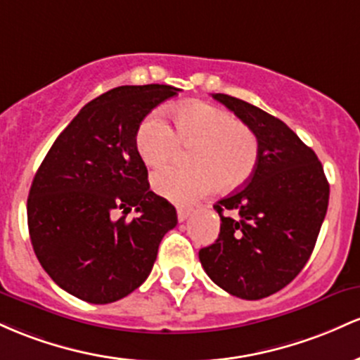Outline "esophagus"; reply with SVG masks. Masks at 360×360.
I'll return each mask as SVG.
<instances>
[{"mask_svg":"<svg viewBox=\"0 0 360 360\" xmlns=\"http://www.w3.org/2000/svg\"><path fill=\"white\" fill-rule=\"evenodd\" d=\"M192 209H187V207H179L176 209V216H179V221L180 223H184L185 219H187L188 216H191Z\"/></svg>","mask_w":360,"mask_h":360,"instance_id":"esophagus-1","label":"esophagus"}]
</instances>
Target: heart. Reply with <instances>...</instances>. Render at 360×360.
<instances>
[{
  "label": "heart",
  "mask_w": 360,
  "mask_h": 360,
  "mask_svg": "<svg viewBox=\"0 0 360 360\" xmlns=\"http://www.w3.org/2000/svg\"><path fill=\"white\" fill-rule=\"evenodd\" d=\"M175 129L161 114L149 115L136 134V148L148 167H163L191 149L192 168H163L151 185L165 199L187 204L217 191L231 192L248 181L258 160L255 132L224 108L204 102L184 103L173 110Z\"/></svg>",
  "instance_id": "heart-1"
}]
</instances>
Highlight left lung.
Returning a JSON list of instances; mask_svg holds the SVG:
<instances>
[{
    "label": "left lung",
    "mask_w": 360,
    "mask_h": 360,
    "mask_svg": "<svg viewBox=\"0 0 360 360\" xmlns=\"http://www.w3.org/2000/svg\"><path fill=\"white\" fill-rule=\"evenodd\" d=\"M212 98L255 132L258 160L245 187L216 202L219 236L199 258L226 292L262 300L285 288L309 260L330 185L313 149L281 119L224 93H212Z\"/></svg>",
    "instance_id": "obj_1"
}]
</instances>
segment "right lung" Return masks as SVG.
Masks as SVG:
<instances>
[{
    "label": "right lung",
    "mask_w": 360,
    "mask_h": 360,
    "mask_svg": "<svg viewBox=\"0 0 360 360\" xmlns=\"http://www.w3.org/2000/svg\"><path fill=\"white\" fill-rule=\"evenodd\" d=\"M180 90L119 86L91 100L54 141L27 200L30 241L60 289L91 304L126 297L146 281L176 211L149 191L136 134ZM134 208L138 216L126 221ZM124 216L115 219V212Z\"/></svg>",
    "instance_id": "add662e5"
}]
</instances>
